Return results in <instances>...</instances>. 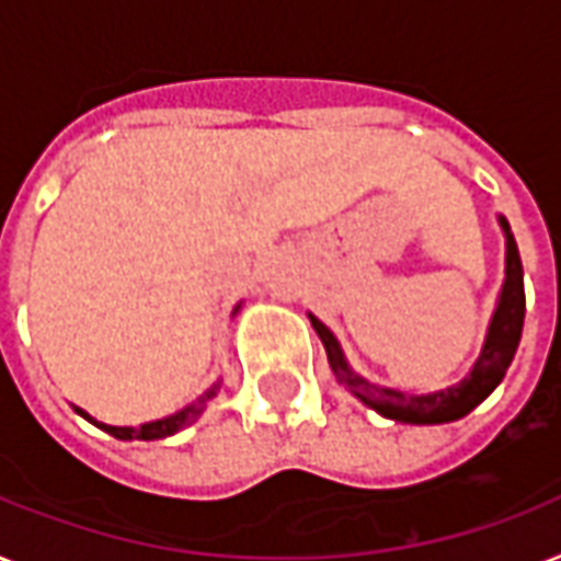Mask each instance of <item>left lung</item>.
Here are the masks:
<instances>
[{
    "mask_svg": "<svg viewBox=\"0 0 561 561\" xmlns=\"http://www.w3.org/2000/svg\"><path fill=\"white\" fill-rule=\"evenodd\" d=\"M497 224L504 229L506 241L504 285H501L495 311H492V320H489L486 341H483L480 358L474 360V367L469 369V375L460 378L457 383H451V387H445V390L419 392V396L392 390V387H381V383H373L350 367V360L343 355L341 343H337L332 329L325 323H320V320L308 311V320L314 325L317 337L323 341L325 355H329V367H332L337 383H343L355 399L364 401V404L373 408L375 413H381V416L392 419V422H404V425H443V422H454V419L469 416L471 410L478 408L480 401L486 399L489 392L504 381V375L506 369H510V364H513L524 329L522 255H518V244H515L513 229H510L504 215H497Z\"/></svg>",
    "mask_w": 561,
    "mask_h": 561,
    "instance_id": "obj_1",
    "label": "left lung"
}]
</instances>
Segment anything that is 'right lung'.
Masks as SVG:
<instances>
[{
    "label": "right lung",
    "mask_w": 561,
    "mask_h": 561,
    "mask_svg": "<svg viewBox=\"0 0 561 561\" xmlns=\"http://www.w3.org/2000/svg\"><path fill=\"white\" fill-rule=\"evenodd\" d=\"M241 311V302L236 306V311L232 314H238ZM220 390V381H215L209 387V390L203 392V396H197V399L192 401V404H186L183 410H178V413H171V416H162V419H153V422H145V425L139 427H122V425H104V422H99V419H92L87 410L75 408V413H81L87 422H92L95 427H101V431H107L110 436H116V439H125V443H130V439H145V443H151V439H165V436L178 434V431H183V427H188L192 422H197L201 419V413L206 410V404H209L215 396H218Z\"/></svg>",
    "instance_id": "1"
}]
</instances>
